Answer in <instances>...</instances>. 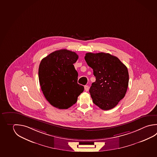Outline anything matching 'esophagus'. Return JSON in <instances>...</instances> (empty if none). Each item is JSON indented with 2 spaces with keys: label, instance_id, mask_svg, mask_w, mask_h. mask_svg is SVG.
<instances>
[{
  "label": "esophagus",
  "instance_id": "obj_1",
  "mask_svg": "<svg viewBox=\"0 0 157 157\" xmlns=\"http://www.w3.org/2000/svg\"><path fill=\"white\" fill-rule=\"evenodd\" d=\"M85 90L86 91H88L89 90V86H85Z\"/></svg>",
  "mask_w": 157,
  "mask_h": 157
}]
</instances>
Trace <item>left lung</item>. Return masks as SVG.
Returning <instances> with one entry per match:
<instances>
[{
	"instance_id": "left-lung-1",
	"label": "left lung",
	"mask_w": 157,
	"mask_h": 157,
	"mask_svg": "<svg viewBox=\"0 0 157 157\" xmlns=\"http://www.w3.org/2000/svg\"><path fill=\"white\" fill-rule=\"evenodd\" d=\"M87 65L93 69L96 81L89 92L93 102L103 110L114 108L125 96L129 82L127 67L109 53L86 54Z\"/></svg>"
}]
</instances>
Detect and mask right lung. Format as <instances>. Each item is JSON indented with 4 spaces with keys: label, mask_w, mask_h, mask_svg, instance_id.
<instances>
[{
    "label": "right lung",
    "mask_w": 157,
    "mask_h": 157,
    "mask_svg": "<svg viewBox=\"0 0 157 157\" xmlns=\"http://www.w3.org/2000/svg\"><path fill=\"white\" fill-rule=\"evenodd\" d=\"M78 56L75 52L61 49L41 60L39 80L46 99L52 106L67 109L77 102L84 87L77 83L78 73L74 63Z\"/></svg>",
    "instance_id": "add662e5"
}]
</instances>
